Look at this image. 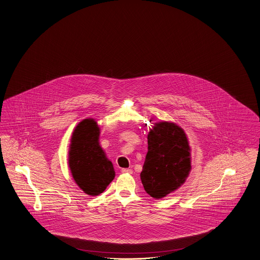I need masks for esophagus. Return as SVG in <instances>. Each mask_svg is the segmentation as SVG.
I'll return each mask as SVG.
<instances>
[{
	"label": "esophagus",
	"instance_id": "obj_1",
	"mask_svg": "<svg viewBox=\"0 0 260 260\" xmlns=\"http://www.w3.org/2000/svg\"><path fill=\"white\" fill-rule=\"evenodd\" d=\"M121 172L123 173V174H133V170L132 169H127V168H123Z\"/></svg>",
	"mask_w": 260,
	"mask_h": 260
}]
</instances>
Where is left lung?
Segmentation results:
<instances>
[{
    "label": "left lung",
    "instance_id": "1",
    "mask_svg": "<svg viewBox=\"0 0 260 260\" xmlns=\"http://www.w3.org/2000/svg\"><path fill=\"white\" fill-rule=\"evenodd\" d=\"M147 144L140 177L146 192L160 199L186 181L191 169L190 146L183 128L168 121L154 124L147 135Z\"/></svg>",
    "mask_w": 260,
    "mask_h": 260
}]
</instances>
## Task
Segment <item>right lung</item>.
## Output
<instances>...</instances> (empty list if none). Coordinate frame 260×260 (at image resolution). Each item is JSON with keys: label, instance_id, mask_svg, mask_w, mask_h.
Returning <instances> with one entry per match:
<instances>
[{"label": "right lung", "instance_id": "1", "mask_svg": "<svg viewBox=\"0 0 260 260\" xmlns=\"http://www.w3.org/2000/svg\"><path fill=\"white\" fill-rule=\"evenodd\" d=\"M101 129L93 118L81 121L70 140L69 165L77 185L88 196L101 194L115 176L114 165L100 146Z\"/></svg>", "mask_w": 260, "mask_h": 260}]
</instances>
